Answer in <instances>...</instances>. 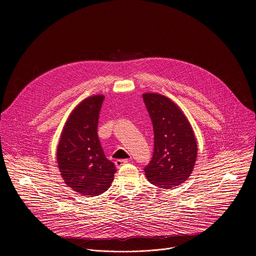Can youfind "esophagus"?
<instances>
[{"instance_id":"obj_1","label":"esophagus","mask_w":256,"mask_h":256,"mask_svg":"<svg viewBox=\"0 0 256 256\" xmlns=\"http://www.w3.org/2000/svg\"><path fill=\"white\" fill-rule=\"evenodd\" d=\"M114 163H116V166L118 168H120V167H122V165L128 163V159H118V160H116Z\"/></svg>"}]
</instances>
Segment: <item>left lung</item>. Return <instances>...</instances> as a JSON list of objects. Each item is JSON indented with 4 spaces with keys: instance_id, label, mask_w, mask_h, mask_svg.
Masks as SVG:
<instances>
[{
    "instance_id": "left-lung-1",
    "label": "left lung",
    "mask_w": 256,
    "mask_h": 256,
    "mask_svg": "<svg viewBox=\"0 0 256 256\" xmlns=\"http://www.w3.org/2000/svg\"><path fill=\"white\" fill-rule=\"evenodd\" d=\"M142 99L154 130L153 158L144 171L152 184L169 190L192 173L196 138L188 118L171 99L158 93H144Z\"/></svg>"
}]
</instances>
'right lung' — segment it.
<instances>
[{
    "mask_svg": "<svg viewBox=\"0 0 256 256\" xmlns=\"http://www.w3.org/2000/svg\"><path fill=\"white\" fill-rule=\"evenodd\" d=\"M103 100V95H93L72 109L56 150L58 166L64 184L87 196L105 192L116 171L114 164L105 157L97 134Z\"/></svg>",
    "mask_w": 256,
    "mask_h": 256,
    "instance_id": "add662e5",
    "label": "right lung"
}]
</instances>
